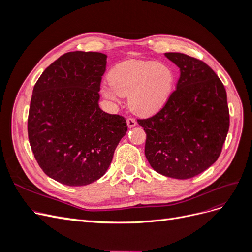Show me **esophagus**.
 Listing matches in <instances>:
<instances>
[{
	"label": "esophagus",
	"mask_w": 252,
	"mask_h": 252,
	"mask_svg": "<svg viewBox=\"0 0 252 252\" xmlns=\"http://www.w3.org/2000/svg\"><path fill=\"white\" fill-rule=\"evenodd\" d=\"M135 125H136V122H135L134 119H132V118H128V119H127V126H128L129 128H132V127H134Z\"/></svg>",
	"instance_id": "obj_1"
}]
</instances>
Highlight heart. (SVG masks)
Listing matches in <instances>:
<instances>
[{
	"mask_svg": "<svg viewBox=\"0 0 252 252\" xmlns=\"http://www.w3.org/2000/svg\"><path fill=\"white\" fill-rule=\"evenodd\" d=\"M111 89H104V95L116 100L128 95L130 109L142 117L156 113L168 101L174 86V73L164 63L155 61L129 60L114 66L109 71Z\"/></svg>",
	"mask_w": 252,
	"mask_h": 252,
	"instance_id": "1",
	"label": "heart"
}]
</instances>
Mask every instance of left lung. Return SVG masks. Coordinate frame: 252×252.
I'll return each mask as SVG.
<instances>
[{"mask_svg": "<svg viewBox=\"0 0 252 252\" xmlns=\"http://www.w3.org/2000/svg\"><path fill=\"white\" fill-rule=\"evenodd\" d=\"M165 56L180 68L177 89L164 107L138 123L146 132L145 156L165 177L193 178L215 163L229 129L222 81L203 61L180 52Z\"/></svg>", "mask_w": 252, "mask_h": 252, "instance_id": "8db88e82", "label": "left lung"}]
</instances>
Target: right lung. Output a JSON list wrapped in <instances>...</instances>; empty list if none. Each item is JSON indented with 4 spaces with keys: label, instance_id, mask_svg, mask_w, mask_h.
I'll use <instances>...</instances> for the list:
<instances>
[{
    "label": "right lung",
    "instance_id": "obj_1",
    "mask_svg": "<svg viewBox=\"0 0 252 252\" xmlns=\"http://www.w3.org/2000/svg\"><path fill=\"white\" fill-rule=\"evenodd\" d=\"M106 59L101 52H67L33 87L30 147L41 169L61 184L85 186L102 178L126 134L125 118L98 106Z\"/></svg>",
    "mask_w": 252,
    "mask_h": 252
}]
</instances>
